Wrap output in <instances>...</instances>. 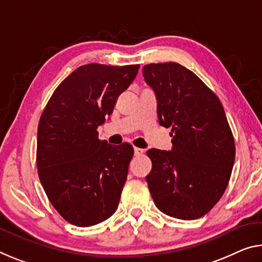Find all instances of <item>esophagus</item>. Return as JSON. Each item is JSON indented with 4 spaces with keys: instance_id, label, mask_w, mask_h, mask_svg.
Segmentation results:
<instances>
[{
    "instance_id": "1",
    "label": "esophagus",
    "mask_w": 262,
    "mask_h": 262,
    "mask_svg": "<svg viewBox=\"0 0 262 262\" xmlns=\"http://www.w3.org/2000/svg\"><path fill=\"white\" fill-rule=\"evenodd\" d=\"M143 152V149H141V148H138V147H134V154L136 156H139V155H141V154Z\"/></svg>"
}]
</instances>
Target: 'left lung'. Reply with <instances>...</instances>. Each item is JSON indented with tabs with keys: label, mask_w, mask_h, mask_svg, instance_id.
I'll return each instance as SVG.
<instances>
[{
	"label": "left lung",
	"mask_w": 262,
	"mask_h": 262,
	"mask_svg": "<svg viewBox=\"0 0 262 262\" xmlns=\"http://www.w3.org/2000/svg\"><path fill=\"white\" fill-rule=\"evenodd\" d=\"M144 81L156 95L161 126L171 128V150L149 149L146 177L157 209L191 221L222 198L234 164L235 147L225 112L209 87L177 63L143 66Z\"/></svg>",
	"instance_id": "obj_1"
}]
</instances>
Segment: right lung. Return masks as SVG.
<instances>
[{
	"label": "right lung",
	"instance_id": "obj_1",
	"mask_svg": "<svg viewBox=\"0 0 262 262\" xmlns=\"http://www.w3.org/2000/svg\"><path fill=\"white\" fill-rule=\"evenodd\" d=\"M139 68L82 65L60 82L41 113L38 176L53 207L73 225H95L118 209L134 150L129 143L99 140L97 129Z\"/></svg>",
	"mask_w": 262,
	"mask_h": 262
}]
</instances>
